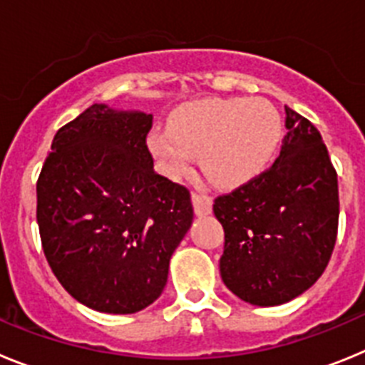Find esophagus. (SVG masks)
<instances>
[{
	"label": "esophagus",
	"instance_id": "1",
	"mask_svg": "<svg viewBox=\"0 0 365 365\" xmlns=\"http://www.w3.org/2000/svg\"><path fill=\"white\" fill-rule=\"evenodd\" d=\"M193 212L195 215H208L212 212V199L202 193H192Z\"/></svg>",
	"mask_w": 365,
	"mask_h": 365
}]
</instances>
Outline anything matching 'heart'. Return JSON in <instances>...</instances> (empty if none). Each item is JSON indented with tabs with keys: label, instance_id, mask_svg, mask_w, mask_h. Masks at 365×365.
<instances>
[{
	"label": "heart",
	"instance_id": "obj_1",
	"mask_svg": "<svg viewBox=\"0 0 365 365\" xmlns=\"http://www.w3.org/2000/svg\"><path fill=\"white\" fill-rule=\"evenodd\" d=\"M283 135L282 115L265 98H202L180 106L148 148L170 179L186 175L193 155L214 182L241 186L265 172Z\"/></svg>",
	"mask_w": 365,
	"mask_h": 365
}]
</instances>
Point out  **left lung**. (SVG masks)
<instances>
[{
  "instance_id": "1",
  "label": "left lung",
  "mask_w": 365,
  "mask_h": 365,
  "mask_svg": "<svg viewBox=\"0 0 365 365\" xmlns=\"http://www.w3.org/2000/svg\"><path fill=\"white\" fill-rule=\"evenodd\" d=\"M272 168L214 202L225 228L219 270L243 302L274 307L311 289L324 274L338 232V179L320 131L285 106Z\"/></svg>"
}]
</instances>
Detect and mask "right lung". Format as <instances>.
Instances as JSON below:
<instances>
[{
  "label": "right lung",
  "mask_w": 365,
  "mask_h": 365,
  "mask_svg": "<svg viewBox=\"0 0 365 365\" xmlns=\"http://www.w3.org/2000/svg\"><path fill=\"white\" fill-rule=\"evenodd\" d=\"M153 117L93 104L56 131L36 185L41 245L86 307L133 314L159 298L190 230V192L153 170Z\"/></svg>",
  "instance_id": "add662e5"
}]
</instances>
